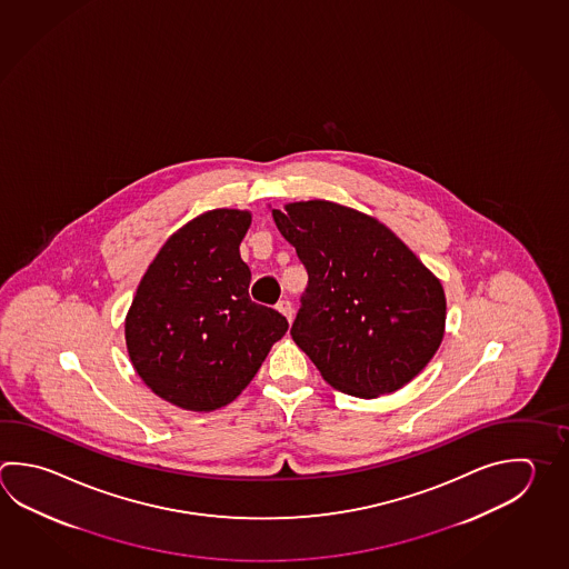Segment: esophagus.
<instances>
[{
    "label": "esophagus",
    "instance_id": "obj_1",
    "mask_svg": "<svg viewBox=\"0 0 569 569\" xmlns=\"http://www.w3.org/2000/svg\"><path fill=\"white\" fill-rule=\"evenodd\" d=\"M276 308H278L279 313H283V316L288 318V322L293 320V308H291L290 300L278 301V306H276Z\"/></svg>",
    "mask_w": 569,
    "mask_h": 569
}]
</instances>
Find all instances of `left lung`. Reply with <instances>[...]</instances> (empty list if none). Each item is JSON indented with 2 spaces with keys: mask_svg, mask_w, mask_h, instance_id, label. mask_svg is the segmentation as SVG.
Here are the masks:
<instances>
[{
  "mask_svg": "<svg viewBox=\"0 0 569 569\" xmlns=\"http://www.w3.org/2000/svg\"><path fill=\"white\" fill-rule=\"evenodd\" d=\"M308 288L291 338L346 395H390L437 355L447 320L439 278L385 223L332 201L273 209Z\"/></svg>",
  "mask_w": 569,
  "mask_h": 569,
  "instance_id": "8db88e82",
  "label": "left lung"
}]
</instances>
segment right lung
<instances>
[{
	"mask_svg": "<svg viewBox=\"0 0 569 569\" xmlns=\"http://www.w3.org/2000/svg\"><path fill=\"white\" fill-rule=\"evenodd\" d=\"M251 213L213 209L172 233L132 298L130 362L162 400L194 412L233 402L288 332L279 311L249 298L239 243Z\"/></svg>",
	"mask_w": 569,
	"mask_h": 569,
	"instance_id": "1",
	"label": "right lung"
}]
</instances>
